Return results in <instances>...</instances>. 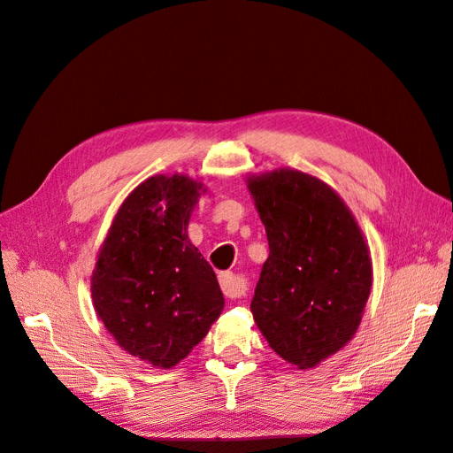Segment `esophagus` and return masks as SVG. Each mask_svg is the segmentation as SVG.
<instances>
[{"mask_svg": "<svg viewBox=\"0 0 453 453\" xmlns=\"http://www.w3.org/2000/svg\"><path fill=\"white\" fill-rule=\"evenodd\" d=\"M218 280H220L224 296L229 297V299H239L246 294V280L241 279V276H237V274L222 273L220 279H218Z\"/></svg>", "mask_w": 453, "mask_h": 453, "instance_id": "34e87169", "label": "esophagus"}]
</instances>
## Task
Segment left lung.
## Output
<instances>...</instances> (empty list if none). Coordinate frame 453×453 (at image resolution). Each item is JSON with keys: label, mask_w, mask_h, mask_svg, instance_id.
<instances>
[{"label": "left lung", "mask_w": 453, "mask_h": 453, "mask_svg": "<svg viewBox=\"0 0 453 453\" xmlns=\"http://www.w3.org/2000/svg\"><path fill=\"white\" fill-rule=\"evenodd\" d=\"M269 241L252 314L269 346L312 369L354 339L372 288V261L356 218L309 173L274 169L246 179Z\"/></svg>", "instance_id": "left-lung-1"}]
</instances>
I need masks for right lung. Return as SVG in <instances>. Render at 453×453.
Listing matches in <instances>:
<instances>
[{"instance_id":"right-lung-1","label":"right lung","mask_w":453,"mask_h":453,"mask_svg":"<svg viewBox=\"0 0 453 453\" xmlns=\"http://www.w3.org/2000/svg\"><path fill=\"white\" fill-rule=\"evenodd\" d=\"M207 188L188 174L141 182L114 214L92 273L97 318L122 349L156 369H173L224 311L207 259L188 222Z\"/></svg>"}]
</instances>
